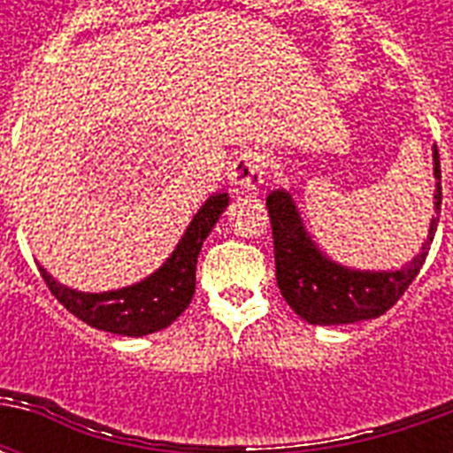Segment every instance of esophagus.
<instances>
[{"instance_id": "obj_1", "label": "esophagus", "mask_w": 453, "mask_h": 453, "mask_svg": "<svg viewBox=\"0 0 453 453\" xmlns=\"http://www.w3.org/2000/svg\"><path fill=\"white\" fill-rule=\"evenodd\" d=\"M227 179L235 191H257L265 181V157L255 150L240 152L227 167Z\"/></svg>"}]
</instances>
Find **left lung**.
<instances>
[{"label":"left lung","instance_id":"left-lung-1","mask_svg":"<svg viewBox=\"0 0 453 453\" xmlns=\"http://www.w3.org/2000/svg\"><path fill=\"white\" fill-rule=\"evenodd\" d=\"M434 159V211L429 223L427 242L410 265L390 272H359L333 262L320 252L311 235L294 198L284 188H276L266 196L272 235H274L276 284L286 303L311 325H347L379 318L398 303L419 269L425 265L427 250L434 240L441 206V169H439L437 145L432 150Z\"/></svg>","mask_w":453,"mask_h":453}]
</instances>
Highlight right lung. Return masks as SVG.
Returning a JSON list of instances; mask_svg holds the SVG:
<instances>
[{"label":"right lung","mask_w":453,"mask_h":453,"mask_svg":"<svg viewBox=\"0 0 453 453\" xmlns=\"http://www.w3.org/2000/svg\"><path fill=\"white\" fill-rule=\"evenodd\" d=\"M227 201H230L227 194H213L208 198L188 223L187 233L181 235L167 262L138 284L126 286L119 291L84 294L70 286L58 284L43 266H41V276L50 288V294L74 318H80L96 330L126 334V337H142L165 330L187 311V305L194 298L198 252L220 213L227 208Z\"/></svg>","instance_id":"1"}]
</instances>
